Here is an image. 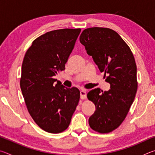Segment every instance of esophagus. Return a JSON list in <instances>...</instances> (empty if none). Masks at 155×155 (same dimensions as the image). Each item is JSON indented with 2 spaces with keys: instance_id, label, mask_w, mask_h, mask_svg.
Returning <instances> with one entry per match:
<instances>
[{
  "instance_id": "obj_1",
  "label": "esophagus",
  "mask_w": 155,
  "mask_h": 155,
  "mask_svg": "<svg viewBox=\"0 0 155 155\" xmlns=\"http://www.w3.org/2000/svg\"><path fill=\"white\" fill-rule=\"evenodd\" d=\"M80 95H81V99L85 100L87 98V92L85 90H83L80 91Z\"/></svg>"
}]
</instances>
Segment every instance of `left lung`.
Returning <instances> with one entry per match:
<instances>
[{
  "mask_svg": "<svg viewBox=\"0 0 155 155\" xmlns=\"http://www.w3.org/2000/svg\"><path fill=\"white\" fill-rule=\"evenodd\" d=\"M79 40L100 71L104 77L108 74L109 91L96 88L87 94L96 107L89 124L96 132L108 133L122 124L134 101L137 90L134 56L119 34L108 28H86Z\"/></svg>",
  "mask_w": 155,
  "mask_h": 155,
  "instance_id": "8db88e82",
  "label": "left lung"
}]
</instances>
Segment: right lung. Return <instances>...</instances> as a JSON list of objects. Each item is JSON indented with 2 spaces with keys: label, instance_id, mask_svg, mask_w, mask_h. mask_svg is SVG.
<instances>
[{
  "label": "right lung",
  "instance_id": "obj_1",
  "mask_svg": "<svg viewBox=\"0 0 155 155\" xmlns=\"http://www.w3.org/2000/svg\"><path fill=\"white\" fill-rule=\"evenodd\" d=\"M81 28L51 31L38 37L26 52L20 88L28 111L41 129L59 133L69 127L80 98L77 87L54 78L71 53Z\"/></svg>",
  "mask_w": 155,
  "mask_h": 155
}]
</instances>
